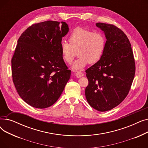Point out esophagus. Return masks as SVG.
Segmentation results:
<instances>
[{
  "mask_svg": "<svg viewBox=\"0 0 148 148\" xmlns=\"http://www.w3.org/2000/svg\"><path fill=\"white\" fill-rule=\"evenodd\" d=\"M84 75V74L83 73H82V72H77L76 74H75V76L77 77V78H80V77L83 76Z\"/></svg>",
  "mask_w": 148,
  "mask_h": 148,
  "instance_id": "obj_1",
  "label": "esophagus"
}]
</instances>
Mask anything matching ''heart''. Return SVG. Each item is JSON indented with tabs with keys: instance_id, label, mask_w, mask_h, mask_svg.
Instances as JSON below:
<instances>
[{
	"instance_id": "b5f03b06",
	"label": "heart",
	"mask_w": 148,
	"mask_h": 148,
	"mask_svg": "<svg viewBox=\"0 0 148 148\" xmlns=\"http://www.w3.org/2000/svg\"><path fill=\"white\" fill-rule=\"evenodd\" d=\"M69 43L62 41L60 50L62 57L68 64H71L77 50L79 58L73 64L72 68L81 69L89 62L94 64L103 57L106 40L104 36L99 32L83 27L75 28L68 37Z\"/></svg>"
}]
</instances>
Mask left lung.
<instances>
[{"mask_svg":"<svg viewBox=\"0 0 148 148\" xmlns=\"http://www.w3.org/2000/svg\"><path fill=\"white\" fill-rule=\"evenodd\" d=\"M104 32L103 57L86 70L89 81L85 95L89 105L99 112L112 110L128 94L135 71V60L127 35L114 25L97 23Z\"/></svg>","mask_w":148,"mask_h":148,"instance_id":"obj_1","label":"left lung"}]
</instances>
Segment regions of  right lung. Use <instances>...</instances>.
Listing matches in <instances>:
<instances>
[{
    "label": "right lung",
    "instance_id": "right-lung-1",
    "mask_svg": "<svg viewBox=\"0 0 148 148\" xmlns=\"http://www.w3.org/2000/svg\"><path fill=\"white\" fill-rule=\"evenodd\" d=\"M69 31L65 22L35 23L23 32L11 60L12 75L20 97L29 105L45 108L55 103L70 78L60 50Z\"/></svg>",
    "mask_w": 148,
    "mask_h": 148
}]
</instances>
